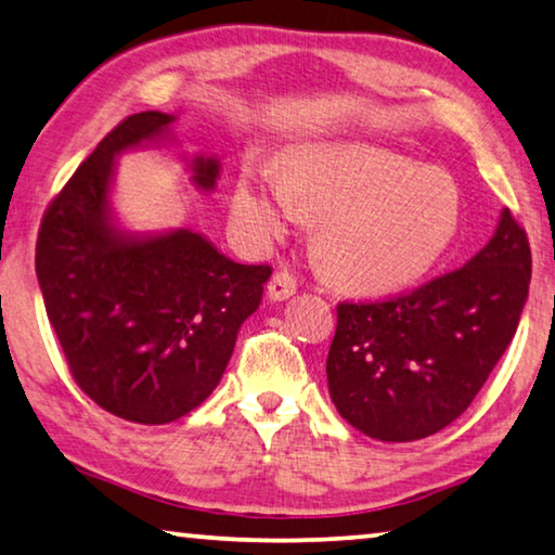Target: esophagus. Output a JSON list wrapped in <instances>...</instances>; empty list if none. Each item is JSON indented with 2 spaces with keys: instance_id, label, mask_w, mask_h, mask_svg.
Segmentation results:
<instances>
[{
  "instance_id": "1",
  "label": "esophagus",
  "mask_w": 555,
  "mask_h": 555,
  "mask_svg": "<svg viewBox=\"0 0 555 555\" xmlns=\"http://www.w3.org/2000/svg\"><path fill=\"white\" fill-rule=\"evenodd\" d=\"M296 286H298V284H296L294 274H288L286 269H281V271H276V274L271 276V281H269V296L274 298V301H284V298L296 294Z\"/></svg>"
}]
</instances>
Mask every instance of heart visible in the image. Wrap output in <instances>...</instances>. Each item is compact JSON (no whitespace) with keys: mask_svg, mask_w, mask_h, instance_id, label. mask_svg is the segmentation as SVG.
I'll return each mask as SVG.
<instances>
[{"mask_svg":"<svg viewBox=\"0 0 555 555\" xmlns=\"http://www.w3.org/2000/svg\"><path fill=\"white\" fill-rule=\"evenodd\" d=\"M234 217L249 240L271 244L321 217L319 251L336 279L392 288L433 267L460 227L462 197L439 167L365 145L311 147L284 178L246 170L234 188Z\"/></svg>","mask_w":555,"mask_h":555,"instance_id":"obj_1","label":"heart"}]
</instances>
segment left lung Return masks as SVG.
Returning <instances> with one entry per match:
<instances>
[{
    "label": "left lung",
    "instance_id": "1",
    "mask_svg": "<svg viewBox=\"0 0 555 555\" xmlns=\"http://www.w3.org/2000/svg\"><path fill=\"white\" fill-rule=\"evenodd\" d=\"M529 281V236L504 209L467 267L412 292L338 304L325 373L343 420L380 442H412L450 425L512 343Z\"/></svg>",
    "mask_w": 555,
    "mask_h": 555
}]
</instances>
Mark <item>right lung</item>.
Here are the masks:
<instances>
[{
    "instance_id": "add662e5",
    "label": "right lung",
    "mask_w": 555,
    "mask_h": 555,
    "mask_svg": "<svg viewBox=\"0 0 555 555\" xmlns=\"http://www.w3.org/2000/svg\"><path fill=\"white\" fill-rule=\"evenodd\" d=\"M172 120L160 111L120 120L49 202L37 240L43 306L68 373L99 408L140 425L180 420L209 398L271 276L269 263H236L190 230L138 240L113 227V157ZM192 172L212 190L219 163L197 157Z\"/></svg>"
}]
</instances>
